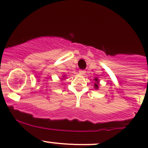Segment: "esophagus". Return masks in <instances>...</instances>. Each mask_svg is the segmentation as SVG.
Instances as JSON below:
<instances>
[{
    "instance_id": "esophagus-1",
    "label": "esophagus",
    "mask_w": 148,
    "mask_h": 148,
    "mask_svg": "<svg viewBox=\"0 0 148 148\" xmlns=\"http://www.w3.org/2000/svg\"><path fill=\"white\" fill-rule=\"evenodd\" d=\"M79 74H81V75H84V74H86V71H85L84 70H79Z\"/></svg>"
}]
</instances>
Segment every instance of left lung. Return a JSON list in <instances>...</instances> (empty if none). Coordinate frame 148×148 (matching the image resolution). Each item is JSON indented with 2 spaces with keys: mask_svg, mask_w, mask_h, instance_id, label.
Here are the masks:
<instances>
[{
  "mask_svg": "<svg viewBox=\"0 0 148 148\" xmlns=\"http://www.w3.org/2000/svg\"><path fill=\"white\" fill-rule=\"evenodd\" d=\"M94 81H95V84H94V87H95V89H99V80L98 79V78L97 77V78L94 79Z\"/></svg>",
  "mask_w": 148,
  "mask_h": 148,
  "instance_id": "left-lung-1",
  "label": "left lung"
}]
</instances>
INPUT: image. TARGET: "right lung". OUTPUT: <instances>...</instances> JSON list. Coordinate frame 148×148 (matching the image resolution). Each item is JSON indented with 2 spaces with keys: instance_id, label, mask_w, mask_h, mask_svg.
Segmentation results:
<instances>
[{
  "instance_id": "1",
  "label": "right lung",
  "mask_w": 148,
  "mask_h": 148,
  "mask_svg": "<svg viewBox=\"0 0 148 148\" xmlns=\"http://www.w3.org/2000/svg\"><path fill=\"white\" fill-rule=\"evenodd\" d=\"M64 78H66V75H64V76H62V77L61 79H64Z\"/></svg>"
}]
</instances>
